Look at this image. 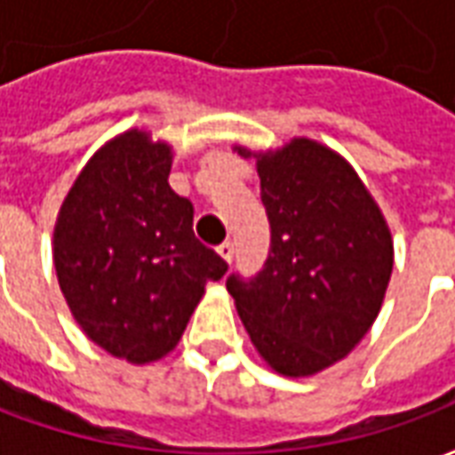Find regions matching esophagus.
<instances>
[{
	"label": "esophagus",
	"mask_w": 455,
	"mask_h": 455,
	"mask_svg": "<svg viewBox=\"0 0 455 455\" xmlns=\"http://www.w3.org/2000/svg\"><path fill=\"white\" fill-rule=\"evenodd\" d=\"M217 251H219V256L224 258L227 263H231V260H234V243H231V241H224V243H221Z\"/></svg>",
	"instance_id": "1"
}]
</instances>
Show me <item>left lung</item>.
<instances>
[{"instance_id":"1","label":"left lung","mask_w":455,"mask_h":455,"mask_svg":"<svg viewBox=\"0 0 455 455\" xmlns=\"http://www.w3.org/2000/svg\"><path fill=\"white\" fill-rule=\"evenodd\" d=\"M258 175L270 251L260 273H234L227 290L270 368L312 375L351 351L380 312L390 228L351 165L316 140L258 156Z\"/></svg>"}]
</instances>
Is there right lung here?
I'll return each instance as SVG.
<instances>
[{"label": "right lung", "mask_w": 455, "mask_h": 455, "mask_svg": "<svg viewBox=\"0 0 455 455\" xmlns=\"http://www.w3.org/2000/svg\"><path fill=\"white\" fill-rule=\"evenodd\" d=\"M170 165L168 143L121 133L84 165L55 224V273L75 322L129 363L172 351L204 285L228 270L195 238V207L168 185Z\"/></svg>", "instance_id": "right-lung-1"}]
</instances>
